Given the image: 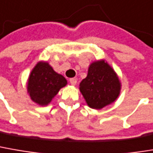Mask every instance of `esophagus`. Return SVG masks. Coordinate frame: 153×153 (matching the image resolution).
Wrapping results in <instances>:
<instances>
[{
  "mask_svg": "<svg viewBox=\"0 0 153 153\" xmlns=\"http://www.w3.org/2000/svg\"><path fill=\"white\" fill-rule=\"evenodd\" d=\"M69 81H70L71 85H73V86L76 85L77 79H75V78H72V79H69Z\"/></svg>",
  "mask_w": 153,
  "mask_h": 153,
  "instance_id": "1",
  "label": "esophagus"
}]
</instances>
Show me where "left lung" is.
I'll list each match as a JSON object with an SVG mask.
<instances>
[{"mask_svg": "<svg viewBox=\"0 0 153 153\" xmlns=\"http://www.w3.org/2000/svg\"><path fill=\"white\" fill-rule=\"evenodd\" d=\"M120 89L121 83L117 74L104 60L92 63L88 75L79 84V90L87 103L94 109L114 102Z\"/></svg>", "mask_w": 153, "mask_h": 153, "instance_id": "1", "label": "left lung"}]
</instances>
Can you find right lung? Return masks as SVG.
<instances>
[{"label":"right lung","mask_w":153,"mask_h":153,"mask_svg":"<svg viewBox=\"0 0 153 153\" xmlns=\"http://www.w3.org/2000/svg\"><path fill=\"white\" fill-rule=\"evenodd\" d=\"M66 83L65 77L57 74L48 63L39 62L31 71L27 88L33 102L45 106L51 102Z\"/></svg>","instance_id":"add662e5"}]
</instances>
